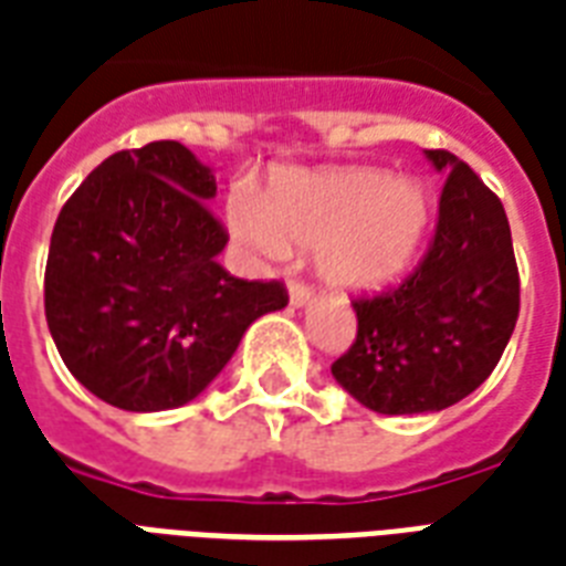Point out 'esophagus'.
I'll return each instance as SVG.
<instances>
[{"instance_id": "esophagus-1", "label": "esophagus", "mask_w": 566, "mask_h": 566, "mask_svg": "<svg viewBox=\"0 0 566 566\" xmlns=\"http://www.w3.org/2000/svg\"><path fill=\"white\" fill-rule=\"evenodd\" d=\"M314 291H311L305 282H291V305L293 308H302V305H308Z\"/></svg>"}]
</instances>
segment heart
<instances>
[{"label": "heart", "instance_id": "b5f03b06", "mask_svg": "<svg viewBox=\"0 0 566 566\" xmlns=\"http://www.w3.org/2000/svg\"><path fill=\"white\" fill-rule=\"evenodd\" d=\"M431 222V196L413 176L340 167L282 176L261 205H229L231 234L261 255L293 247L319 249L317 266L340 291H378L396 282L420 252Z\"/></svg>", "mask_w": 566, "mask_h": 566}]
</instances>
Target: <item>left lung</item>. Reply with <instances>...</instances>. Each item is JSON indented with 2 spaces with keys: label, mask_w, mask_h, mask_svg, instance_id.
Returning <instances> with one entry per match:
<instances>
[{
  "label": "left lung",
  "mask_w": 566,
  "mask_h": 566,
  "mask_svg": "<svg viewBox=\"0 0 566 566\" xmlns=\"http://www.w3.org/2000/svg\"><path fill=\"white\" fill-rule=\"evenodd\" d=\"M426 158L447 172L429 252L399 287L353 302L358 335L332 364L340 387L378 413L461 402L517 326L520 275L500 196L447 149Z\"/></svg>",
  "instance_id": "8db88e82"
}]
</instances>
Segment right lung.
I'll return each instance as SVG.
<instances>
[{
	"label": "right lung",
	"mask_w": 566,
	"mask_h": 566,
	"mask_svg": "<svg viewBox=\"0 0 566 566\" xmlns=\"http://www.w3.org/2000/svg\"><path fill=\"white\" fill-rule=\"evenodd\" d=\"M211 167L179 140L123 149L57 213L46 323L66 370L123 411H167L202 394L258 317L287 305L282 282L222 270L229 243L208 208Z\"/></svg>",
	"instance_id": "add662e5"
}]
</instances>
